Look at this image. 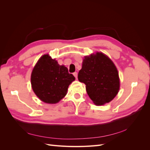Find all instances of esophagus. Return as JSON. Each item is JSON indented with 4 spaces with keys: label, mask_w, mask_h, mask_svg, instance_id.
I'll return each mask as SVG.
<instances>
[{
    "label": "esophagus",
    "mask_w": 150,
    "mask_h": 150,
    "mask_svg": "<svg viewBox=\"0 0 150 150\" xmlns=\"http://www.w3.org/2000/svg\"><path fill=\"white\" fill-rule=\"evenodd\" d=\"M73 75H74V76L76 78H77V77H78V73H77L76 72H74V73H73Z\"/></svg>",
    "instance_id": "obj_1"
}]
</instances>
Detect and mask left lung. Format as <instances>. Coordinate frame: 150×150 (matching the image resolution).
<instances>
[{
	"label": "left lung",
	"instance_id": "left-lung-1",
	"mask_svg": "<svg viewBox=\"0 0 150 150\" xmlns=\"http://www.w3.org/2000/svg\"><path fill=\"white\" fill-rule=\"evenodd\" d=\"M78 78L86 84L88 96L96 105L110 102L118 93V72L114 63L103 53L85 56Z\"/></svg>",
	"mask_w": 150,
	"mask_h": 150
}]
</instances>
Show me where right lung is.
I'll use <instances>...</instances> for the list:
<instances>
[{"label": "right lung", "mask_w": 150, "mask_h": 150, "mask_svg": "<svg viewBox=\"0 0 150 150\" xmlns=\"http://www.w3.org/2000/svg\"><path fill=\"white\" fill-rule=\"evenodd\" d=\"M75 80L64 65L60 66L49 54L40 57L31 74L34 93L42 101L56 104L64 98L69 84Z\"/></svg>", "instance_id": "add662e5"}]
</instances>
